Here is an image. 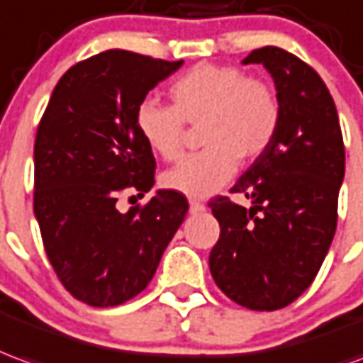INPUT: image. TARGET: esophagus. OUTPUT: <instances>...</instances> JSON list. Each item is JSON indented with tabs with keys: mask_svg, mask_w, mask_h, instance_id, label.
Segmentation results:
<instances>
[{
	"mask_svg": "<svg viewBox=\"0 0 363 363\" xmlns=\"http://www.w3.org/2000/svg\"><path fill=\"white\" fill-rule=\"evenodd\" d=\"M190 212H192V214L204 212V204H202V202H199V200H190Z\"/></svg>",
	"mask_w": 363,
	"mask_h": 363,
	"instance_id": "34e87169",
	"label": "esophagus"
}]
</instances>
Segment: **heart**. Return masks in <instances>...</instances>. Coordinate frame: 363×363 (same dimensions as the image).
<instances>
[{
	"mask_svg": "<svg viewBox=\"0 0 363 363\" xmlns=\"http://www.w3.org/2000/svg\"><path fill=\"white\" fill-rule=\"evenodd\" d=\"M173 106L143 100L135 125L145 145L164 161H177L184 151L189 125H200L206 149L163 174L167 189L202 199L224 186L238 171L240 157L257 159L277 135L281 106L273 86L235 67L199 65L174 80Z\"/></svg>",
	"mask_w": 363,
	"mask_h": 363,
	"instance_id": "obj_1",
	"label": "heart"
}]
</instances>
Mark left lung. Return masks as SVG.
<instances>
[{
    "mask_svg": "<svg viewBox=\"0 0 363 363\" xmlns=\"http://www.w3.org/2000/svg\"><path fill=\"white\" fill-rule=\"evenodd\" d=\"M243 65H263L277 88L281 123L269 149L228 196L208 202L220 224L210 273L225 296L252 311H277L311 287L338 222L344 141L323 78L279 47L252 50Z\"/></svg>",
    "mask_w": 363,
    "mask_h": 363,
    "instance_id": "8db88e82",
    "label": "left lung"
}]
</instances>
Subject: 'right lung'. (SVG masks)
I'll return each instance as SVG.
<instances>
[{"label": "right lung", "instance_id": "1", "mask_svg": "<svg viewBox=\"0 0 363 363\" xmlns=\"http://www.w3.org/2000/svg\"><path fill=\"white\" fill-rule=\"evenodd\" d=\"M181 67L104 50L68 68L40 118L33 210L57 277L86 305L118 306L138 296L189 212L186 196L174 190H157L128 212L118 208L120 196L141 199L155 184V157L135 111Z\"/></svg>", "mask_w": 363, "mask_h": 363}]
</instances>
